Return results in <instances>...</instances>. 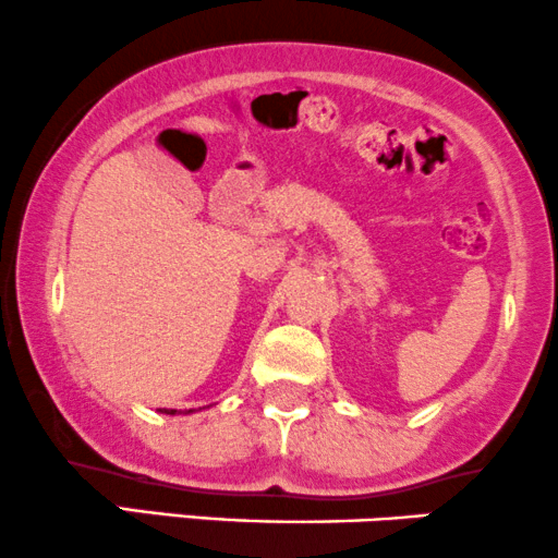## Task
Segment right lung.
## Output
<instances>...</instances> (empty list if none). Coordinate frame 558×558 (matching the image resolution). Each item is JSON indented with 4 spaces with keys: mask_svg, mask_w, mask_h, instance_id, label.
Here are the masks:
<instances>
[{
    "mask_svg": "<svg viewBox=\"0 0 558 558\" xmlns=\"http://www.w3.org/2000/svg\"><path fill=\"white\" fill-rule=\"evenodd\" d=\"M160 413H166V415H177V411H169V408H160ZM192 413V411H190Z\"/></svg>",
    "mask_w": 558,
    "mask_h": 558,
    "instance_id": "add662e5",
    "label": "right lung"
}]
</instances>
